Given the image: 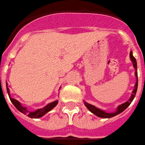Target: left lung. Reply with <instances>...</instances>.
<instances>
[{"label": "left lung", "mask_w": 145, "mask_h": 145, "mask_svg": "<svg viewBox=\"0 0 145 145\" xmlns=\"http://www.w3.org/2000/svg\"><path fill=\"white\" fill-rule=\"evenodd\" d=\"M129 57H130V60H131L132 63H133V67L135 69V78H136V82H135V86H134V89H133V92H132V94L130 96V98L129 99V100L127 102H125L124 103L120 104V105H118L117 107L116 110L114 111V112H107L104 111L103 109H100L99 108L96 107L94 105H91V104L88 103L87 102L84 101V104L85 105V106L87 107V108L93 114H95L96 116L99 117V118H111L112 117H114L118 115V114H120L121 112H123L126 108H127L128 106H129L131 103L133 102V100L134 99L135 97V94H136V92H137V88H138V72H137V62H136V60L134 57V56L133 55V52H130L129 53Z\"/></svg>", "instance_id": "obj_1"}]
</instances>
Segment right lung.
Returning a JSON list of instances; mask_svg holds the SVG:
<instances>
[{"mask_svg": "<svg viewBox=\"0 0 145 145\" xmlns=\"http://www.w3.org/2000/svg\"><path fill=\"white\" fill-rule=\"evenodd\" d=\"M6 86H7V93L9 95V97H10V101L12 102V103L13 104L14 106L17 108V109L20 112L23 113L24 114H26L27 116H28L29 118H40L41 117H42L43 115L48 113V112H50L51 110L53 109L57 105L58 103V100L57 99L55 101L52 102L50 103L47 104L46 106H44L43 108H39V109H37L33 112H30L29 110H27V107L25 106H23L22 104H21L20 102H18V100L13 99L12 97H10V89L8 88L7 85V82H6Z\"/></svg>", "mask_w": 145, "mask_h": 145, "instance_id": "1", "label": "right lung"}]
</instances>
